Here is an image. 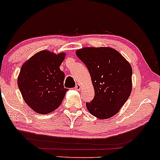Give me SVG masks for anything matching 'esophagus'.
Listing matches in <instances>:
<instances>
[{
	"instance_id": "1",
	"label": "esophagus",
	"mask_w": 160,
	"mask_h": 160,
	"mask_svg": "<svg viewBox=\"0 0 160 160\" xmlns=\"http://www.w3.org/2000/svg\"><path fill=\"white\" fill-rule=\"evenodd\" d=\"M81 88H82V85H81L79 83H77L75 87V89H76V90H80Z\"/></svg>"
}]
</instances>
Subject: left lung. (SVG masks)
Returning <instances> with one entry per match:
<instances>
[{"mask_svg":"<svg viewBox=\"0 0 160 160\" xmlns=\"http://www.w3.org/2000/svg\"><path fill=\"white\" fill-rule=\"evenodd\" d=\"M76 54L88 68L95 89L93 100L86 103L87 110L99 119L113 117L132 91L130 62L111 47H84Z\"/></svg>","mask_w":160,"mask_h":160,"instance_id":"left-lung-1","label":"left lung"}]
</instances>
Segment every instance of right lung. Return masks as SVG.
I'll use <instances>...</instances> for the list:
<instances>
[{"mask_svg": "<svg viewBox=\"0 0 160 160\" xmlns=\"http://www.w3.org/2000/svg\"><path fill=\"white\" fill-rule=\"evenodd\" d=\"M65 55V52L42 50L22 65L17 84L23 100L35 112L47 114L62 103L68 89L64 87L65 73L60 66Z\"/></svg>", "mask_w": 160, "mask_h": 160, "instance_id": "1", "label": "right lung"}]
</instances>
